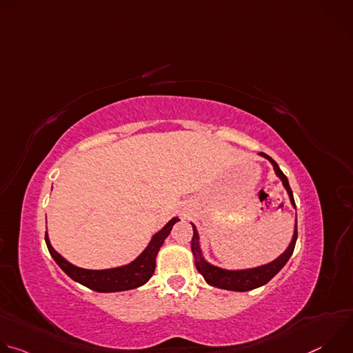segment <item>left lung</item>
Listing matches in <instances>:
<instances>
[{"label": "left lung", "instance_id": "1", "mask_svg": "<svg viewBox=\"0 0 353 353\" xmlns=\"http://www.w3.org/2000/svg\"><path fill=\"white\" fill-rule=\"evenodd\" d=\"M261 157L267 158L272 166H274V170L276 173V176L282 180V184L283 187L286 188L288 194H289V198H290V203L293 205V208H296V204H294V199H293V192L290 190V185H289V181H288V177L282 173V170L279 169L278 163L270 158L268 155L260 152ZM192 239H191V250H192V254H194V260H195V267H196V271L204 276V279L212 285V286H216V288H221V289H228V290H236V292H247V290H251V289H256V288H260L263 285H265L267 282H270L283 267L285 264L289 261L290 256L293 254V250H294V244H296V240H297V222L294 223V233H293V239L288 247V250L285 251V253L278 257L275 261L267 264V265H263V267H257V268H253V270H243V271H228V270H222V268H218V267H214L211 264H208L203 254H201V248H199V240H198V232H196V228L192 225Z\"/></svg>", "mask_w": 353, "mask_h": 353}]
</instances>
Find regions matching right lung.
I'll use <instances>...</instances> for the list:
<instances>
[{
	"label": "right lung",
	"mask_w": 353,
	"mask_h": 353,
	"mask_svg": "<svg viewBox=\"0 0 353 353\" xmlns=\"http://www.w3.org/2000/svg\"><path fill=\"white\" fill-rule=\"evenodd\" d=\"M176 222H179V218H173L172 221H169L166 226L152 237L149 245L142 251V254L137 260H134L131 264L119 267V268H112V270L93 271V270H83V268L75 267L71 263H68L65 259H63L52 247L47 232L44 239H46V244L50 254H52V257L59 264V267L71 279L96 292H121V290H130L146 283L149 278L154 275L158 251L161 250L165 239L169 236Z\"/></svg>",
	"instance_id": "add662e5"
}]
</instances>
